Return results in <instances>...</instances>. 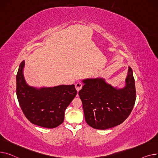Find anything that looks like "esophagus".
Wrapping results in <instances>:
<instances>
[{
    "label": "esophagus",
    "instance_id": "34e87169",
    "mask_svg": "<svg viewBox=\"0 0 158 158\" xmlns=\"http://www.w3.org/2000/svg\"><path fill=\"white\" fill-rule=\"evenodd\" d=\"M82 86H83V83L81 82H77L75 84V87L78 92L82 88Z\"/></svg>",
    "mask_w": 158,
    "mask_h": 158
}]
</instances>
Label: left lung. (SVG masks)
Wrapping results in <instances>:
<instances>
[{"label":"left lung","mask_w":158,"mask_h":158,"mask_svg":"<svg viewBox=\"0 0 158 158\" xmlns=\"http://www.w3.org/2000/svg\"><path fill=\"white\" fill-rule=\"evenodd\" d=\"M78 94L86 123L96 129H107L122 124L135 106L136 89L133 71L129 68L126 86L118 89L104 79L83 80Z\"/></svg>","instance_id":"obj_1"}]
</instances>
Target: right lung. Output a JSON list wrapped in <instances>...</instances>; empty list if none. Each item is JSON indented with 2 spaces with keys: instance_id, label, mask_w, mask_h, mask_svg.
Wrapping results in <instances>:
<instances>
[{
  "instance_id": "right-lung-1",
  "label": "right lung",
  "mask_w": 158,
  "mask_h": 158,
  "mask_svg": "<svg viewBox=\"0 0 158 158\" xmlns=\"http://www.w3.org/2000/svg\"><path fill=\"white\" fill-rule=\"evenodd\" d=\"M20 64L16 75V96L23 113L33 124L52 129L61 124L64 112L77 94L75 85L40 89L28 85Z\"/></svg>"
}]
</instances>
